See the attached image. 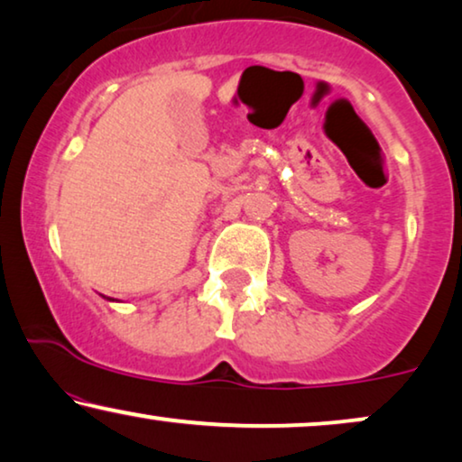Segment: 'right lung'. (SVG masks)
<instances>
[{
  "label": "right lung",
  "instance_id": "add662e5",
  "mask_svg": "<svg viewBox=\"0 0 462 462\" xmlns=\"http://www.w3.org/2000/svg\"><path fill=\"white\" fill-rule=\"evenodd\" d=\"M107 300H114V298H107Z\"/></svg>",
  "mask_w": 462,
  "mask_h": 462
}]
</instances>
